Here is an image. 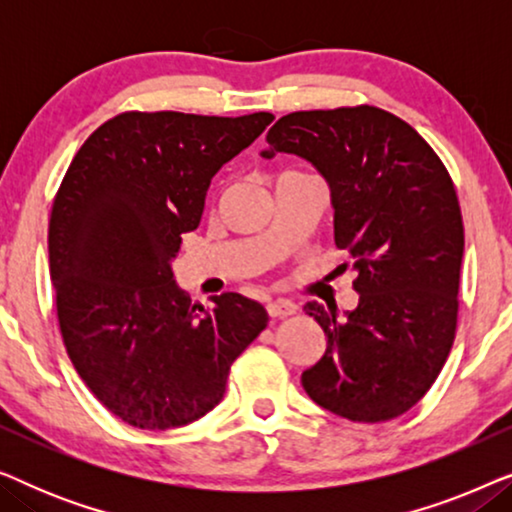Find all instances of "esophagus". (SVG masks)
Wrapping results in <instances>:
<instances>
[{"label": "esophagus", "mask_w": 512, "mask_h": 512, "mask_svg": "<svg viewBox=\"0 0 512 512\" xmlns=\"http://www.w3.org/2000/svg\"><path fill=\"white\" fill-rule=\"evenodd\" d=\"M268 314H270V317H275V319L291 317V314H296V305H293L291 300H284V298L270 300V303H268Z\"/></svg>", "instance_id": "34e87169"}]
</instances>
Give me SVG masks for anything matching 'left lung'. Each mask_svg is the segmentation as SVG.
Masks as SVG:
<instances>
[{
	"mask_svg": "<svg viewBox=\"0 0 512 512\" xmlns=\"http://www.w3.org/2000/svg\"><path fill=\"white\" fill-rule=\"evenodd\" d=\"M268 151L317 167L331 188L335 247L352 256L356 310L305 305L326 352L303 389L349 422L408 412L443 370L457 333L464 223L450 172L422 135L389 111H293L268 130Z\"/></svg>",
	"mask_w": 512,
	"mask_h": 512,
	"instance_id": "obj_1",
	"label": "left lung"
}]
</instances>
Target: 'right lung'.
I'll list each match as a JSON object with an SVG mask.
<instances>
[{
	"label": "right lung",
	"mask_w": 512,
	"mask_h": 512,
	"mask_svg": "<svg viewBox=\"0 0 512 512\" xmlns=\"http://www.w3.org/2000/svg\"><path fill=\"white\" fill-rule=\"evenodd\" d=\"M272 118L125 111L83 142L62 179L48 223L62 342L97 401L135 429L207 415L268 326L265 307L240 293L191 303L172 258L200 226L214 174Z\"/></svg>",
	"instance_id": "add662e5"
}]
</instances>
